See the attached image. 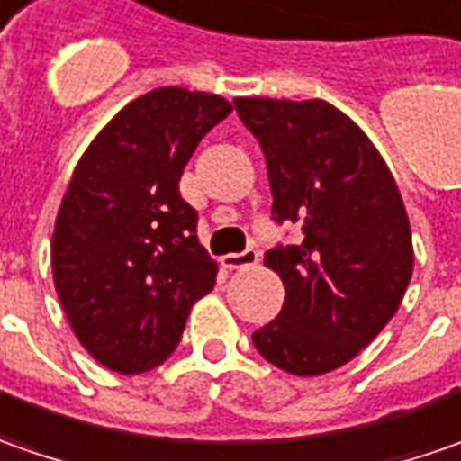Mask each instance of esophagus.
Returning a JSON list of instances; mask_svg holds the SVG:
<instances>
[{"label": "esophagus", "mask_w": 461, "mask_h": 461, "mask_svg": "<svg viewBox=\"0 0 461 461\" xmlns=\"http://www.w3.org/2000/svg\"><path fill=\"white\" fill-rule=\"evenodd\" d=\"M260 262V252L255 247H247L242 252H231L221 258V265L230 267V270H240V267H249V265H258Z\"/></svg>", "instance_id": "esophagus-1"}]
</instances>
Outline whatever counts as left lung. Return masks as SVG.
Here are the masks:
<instances>
[{
	"label": "left lung",
	"instance_id": "8db88e82",
	"mask_svg": "<svg viewBox=\"0 0 461 461\" xmlns=\"http://www.w3.org/2000/svg\"><path fill=\"white\" fill-rule=\"evenodd\" d=\"M234 106L267 163L270 219L303 231L298 245L265 252L285 301L252 344L285 373H331L357 357L403 301L413 273L403 199L367 135L331 104L234 99Z\"/></svg>",
	"mask_w": 461,
	"mask_h": 461
}]
</instances>
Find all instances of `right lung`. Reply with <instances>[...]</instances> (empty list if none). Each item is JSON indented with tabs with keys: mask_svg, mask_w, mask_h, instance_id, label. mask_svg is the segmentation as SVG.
I'll use <instances>...</instances> for the list:
<instances>
[{
	"mask_svg": "<svg viewBox=\"0 0 461 461\" xmlns=\"http://www.w3.org/2000/svg\"><path fill=\"white\" fill-rule=\"evenodd\" d=\"M231 112L216 94L155 88L130 102L73 170L53 231V278L73 334L122 375L163 365L216 283L183 167Z\"/></svg>",
	"mask_w": 461,
	"mask_h": 461,
	"instance_id": "add662e5",
	"label": "right lung"
}]
</instances>
